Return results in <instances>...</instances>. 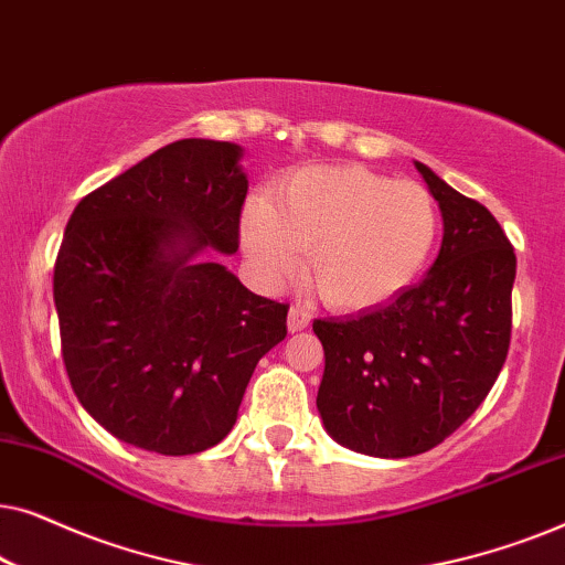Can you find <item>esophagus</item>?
<instances>
[{
	"label": "esophagus",
	"mask_w": 565,
	"mask_h": 565,
	"mask_svg": "<svg viewBox=\"0 0 565 565\" xmlns=\"http://www.w3.org/2000/svg\"><path fill=\"white\" fill-rule=\"evenodd\" d=\"M308 323H311V311L303 306H292L288 311V331L296 334V331H303Z\"/></svg>",
	"instance_id": "1"
}]
</instances>
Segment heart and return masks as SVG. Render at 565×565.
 <instances>
[{
	"label": "heart",
	"instance_id": "1",
	"mask_svg": "<svg viewBox=\"0 0 565 565\" xmlns=\"http://www.w3.org/2000/svg\"><path fill=\"white\" fill-rule=\"evenodd\" d=\"M439 218L422 184L358 164L308 167L246 205L238 242L262 282L308 280L337 311H370L401 296L435 249Z\"/></svg>",
	"mask_w": 565,
	"mask_h": 565
}]
</instances>
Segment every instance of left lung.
Instances as JSON below:
<instances>
[{"label": "left lung", "instance_id": "1", "mask_svg": "<svg viewBox=\"0 0 565 565\" xmlns=\"http://www.w3.org/2000/svg\"><path fill=\"white\" fill-rule=\"evenodd\" d=\"M443 213V246L419 282L347 319L313 321L323 344V429L373 458H412L450 437L489 396L512 334L516 257L497 218L414 161Z\"/></svg>", "mask_w": 565, "mask_h": 565}]
</instances>
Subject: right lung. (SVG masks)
<instances>
[{"label":"right lung","instance_id":"add662e5","mask_svg":"<svg viewBox=\"0 0 565 565\" xmlns=\"http://www.w3.org/2000/svg\"><path fill=\"white\" fill-rule=\"evenodd\" d=\"M238 143L182 138L74 207L53 269L72 388L97 424L159 455L234 429L288 306L213 262L238 249L249 190Z\"/></svg>","mask_w":565,"mask_h":565}]
</instances>
